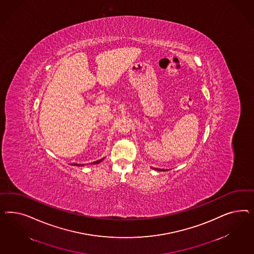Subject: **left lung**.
I'll use <instances>...</instances> for the list:
<instances>
[{
    "label": "left lung",
    "instance_id": "1",
    "mask_svg": "<svg viewBox=\"0 0 254 254\" xmlns=\"http://www.w3.org/2000/svg\"><path fill=\"white\" fill-rule=\"evenodd\" d=\"M155 169V170H160V171H162V170H163V171H165V169Z\"/></svg>",
    "mask_w": 254,
    "mask_h": 254
}]
</instances>
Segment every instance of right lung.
Masks as SVG:
<instances>
[{"mask_svg":"<svg viewBox=\"0 0 254 254\" xmlns=\"http://www.w3.org/2000/svg\"><path fill=\"white\" fill-rule=\"evenodd\" d=\"M104 158H101V159H100V160H98V161H95L92 162L91 163V165H95V164H99V163H100V162L102 161ZM73 166H77V167H83V166H85L84 164H74Z\"/></svg>","mask_w":254,"mask_h":254,"instance_id":"right-lung-1","label":"right lung"}]
</instances>
